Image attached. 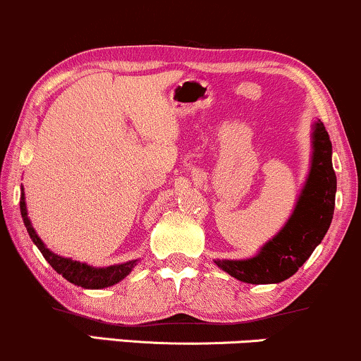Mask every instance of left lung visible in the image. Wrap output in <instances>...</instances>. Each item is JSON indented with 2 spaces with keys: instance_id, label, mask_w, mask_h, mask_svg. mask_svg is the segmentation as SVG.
<instances>
[{
  "instance_id": "obj_1",
  "label": "left lung",
  "mask_w": 361,
  "mask_h": 361,
  "mask_svg": "<svg viewBox=\"0 0 361 361\" xmlns=\"http://www.w3.org/2000/svg\"><path fill=\"white\" fill-rule=\"evenodd\" d=\"M336 175L331 163V141L318 121L312 126L310 175L293 215L259 254L245 260H215L230 276L249 284H277L296 274L326 235L334 212Z\"/></svg>"
}]
</instances>
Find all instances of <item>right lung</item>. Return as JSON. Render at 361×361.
Listing matches in <instances>:
<instances>
[{"label":"right lung","mask_w":361,"mask_h":361,"mask_svg":"<svg viewBox=\"0 0 361 361\" xmlns=\"http://www.w3.org/2000/svg\"><path fill=\"white\" fill-rule=\"evenodd\" d=\"M20 212H21V216H23V224L28 230V235L33 240V244L38 247V250L42 252V255L47 259V262H49L50 266L59 272V274H62V277H65L68 282H72V284L80 286V288L84 289L109 288V286H114L119 281H123L124 277L133 271L134 266H136L137 260H129V262L117 264V266L92 267V266H87V264L77 262V260L60 257V255L54 254L50 249H47V245L43 244L42 238L37 235V232H35V228L32 227V222H30L28 214H27V203H25L23 188H21Z\"/></svg>","instance_id":"right-lung-1"}]
</instances>
